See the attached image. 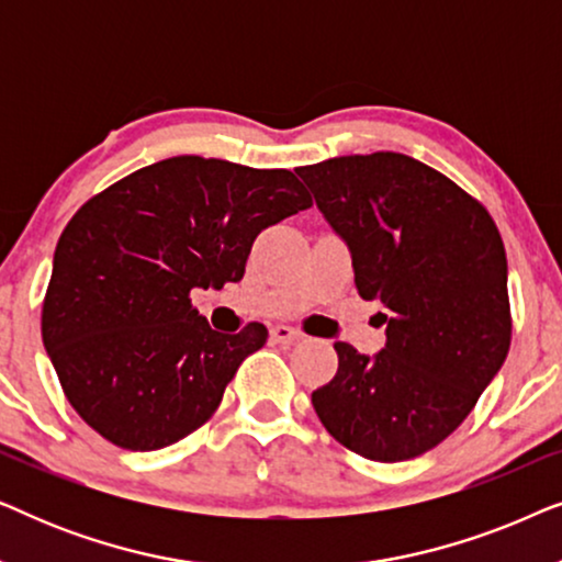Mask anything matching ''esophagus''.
Returning a JSON list of instances; mask_svg holds the SVG:
<instances>
[{"label":"esophagus","mask_w":562,"mask_h":562,"mask_svg":"<svg viewBox=\"0 0 562 562\" xmlns=\"http://www.w3.org/2000/svg\"><path fill=\"white\" fill-rule=\"evenodd\" d=\"M271 340L279 342V345H291V342L302 340V333H299V329H294V327L276 325V327L271 329Z\"/></svg>","instance_id":"34e87169"}]
</instances>
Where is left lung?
I'll use <instances>...</instances> for the list:
<instances>
[{"instance_id": "1", "label": "left lung", "mask_w": 562, "mask_h": 562, "mask_svg": "<svg viewBox=\"0 0 562 562\" xmlns=\"http://www.w3.org/2000/svg\"><path fill=\"white\" fill-rule=\"evenodd\" d=\"M352 252L358 294L386 306L375 358L335 342L337 373L312 394L356 456L402 463L473 412L512 345L506 250L486 206L404 153L296 168Z\"/></svg>"}]
</instances>
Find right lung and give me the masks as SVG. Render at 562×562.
Listing matches in <instances>:
<instances>
[{
  "mask_svg": "<svg viewBox=\"0 0 562 562\" xmlns=\"http://www.w3.org/2000/svg\"><path fill=\"white\" fill-rule=\"evenodd\" d=\"M310 206L286 168L199 156L137 168L83 202L58 237L41 314L76 414L140 452L206 425L268 329L217 333L191 306V289L240 281L252 240Z\"/></svg>",
  "mask_w": 562,
  "mask_h": 562,
  "instance_id": "right-lung-1",
  "label": "right lung"
}]
</instances>
